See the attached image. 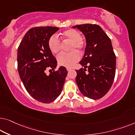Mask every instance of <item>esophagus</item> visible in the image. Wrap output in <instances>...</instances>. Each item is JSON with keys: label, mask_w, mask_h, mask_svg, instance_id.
<instances>
[{"label": "esophagus", "mask_w": 135, "mask_h": 135, "mask_svg": "<svg viewBox=\"0 0 135 135\" xmlns=\"http://www.w3.org/2000/svg\"><path fill=\"white\" fill-rule=\"evenodd\" d=\"M72 69H73V68H70V67H67V70L68 71H70V70H71Z\"/></svg>", "instance_id": "1"}]
</instances>
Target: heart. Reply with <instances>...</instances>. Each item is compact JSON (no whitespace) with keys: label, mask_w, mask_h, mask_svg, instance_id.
I'll list each match as a JSON object with an SVG mask.
<instances>
[{"label":"heart","mask_w":135,"mask_h":135,"mask_svg":"<svg viewBox=\"0 0 135 135\" xmlns=\"http://www.w3.org/2000/svg\"><path fill=\"white\" fill-rule=\"evenodd\" d=\"M62 38L71 42L68 53H62L57 56V62L60 65L71 67L80 59L79 53L75 50L82 51L85 47V42L81 38L79 31L74 29L68 30L62 34ZM48 47L53 54H57L61 48V43L59 37L56 35L50 37L48 41Z\"/></svg>","instance_id":"1"}]
</instances>
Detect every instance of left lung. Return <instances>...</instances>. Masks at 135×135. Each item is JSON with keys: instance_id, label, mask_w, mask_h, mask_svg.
<instances>
[{"instance_id": "1", "label": "left lung", "mask_w": 135, "mask_h": 135, "mask_svg": "<svg viewBox=\"0 0 135 135\" xmlns=\"http://www.w3.org/2000/svg\"><path fill=\"white\" fill-rule=\"evenodd\" d=\"M85 36V52L79 64L82 68L76 70V81L84 96L98 99L107 93L113 82L116 70V56L111 40L101 27L85 23L72 27ZM88 66V73L85 68Z\"/></svg>"}]
</instances>
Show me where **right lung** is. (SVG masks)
Instances as JSON below:
<instances>
[{
  "mask_svg": "<svg viewBox=\"0 0 135 135\" xmlns=\"http://www.w3.org/2000/svg\"><path fill=\"white\" fill-rule=\"evenodd\" d=\"M59 30L53 27L30 29L17 50L20 78L30 95L42 103H50L57 99L67 75V70L62 66L49 75L45 73L47 68L54 70L57 67V62L48 47V41Z\"/></svg>",
  "mask_w": 135,
  "mask_h": 135,
  "instance_id": "right-lung-1",
  "label": "right lung"
}]
</instances>
